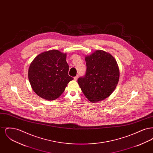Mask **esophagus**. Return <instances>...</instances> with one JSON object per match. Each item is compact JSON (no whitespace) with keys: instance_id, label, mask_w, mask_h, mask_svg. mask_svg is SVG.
<instances>
[{"instance_id":"esophagus-1","label":"esophagus","mask_w":153,"mask_h":153,"mask_svg":"<svg viewBox=\"0 0 153 153\" xmlns=\"http://www.w3.org/2000/svg\"><path fill=\"white\" fill-rule=\"evenodd\" d=\"M78 77H79V76H75V77H74V80H75V81H76V80H77Z\"/></svg>"}]
</instances>
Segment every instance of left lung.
Here are the masks:
<instances>
[{
  "mask_svg": "<svg viewBox=\"0 0 153 153\" xmlns=\"http://www.w3.org/2000/svg\"><path fill=\"white\" fill-rule=\"evenodd\" d=\"M85 75L77 82L84 95L92 102L102 100L114 92L119 79V69L115 58L97 50L85 57Z\"/></svg>",
  "mask_w": 153,
  "mask_h": 153,
  "instance_id": "1",
  "label": "left lung"
}]
</instances>
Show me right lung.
Returning a JSON list of instances; mask_svg holds the SVG:
<instances>
[{"label": "right lung", "instance_id": "add662e5", "mask_svg": "<svg viewBox=\"0 0 153 153\" xmlns=\"http://www.w3.org/2000/svg\"><path fill=\"white\" fill-rule=\"evenodd\" d=\"M66 53L58 50L38 54L30 65L28 77L36 95L48 100L57 99L64 92L73 77L68 75Z\"/></svg>", "mask_w": 153, "mask_h": 153}]
</instances>
